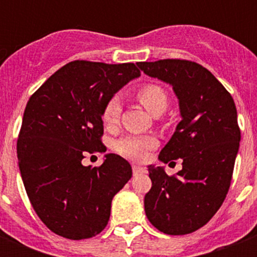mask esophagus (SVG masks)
Instances as JSON below:
<instances>
[{"mask_svg":"<svg viewBox=\"0 0 257 257\" xmlns=\"http://www.w3.org/2000/svg\"><path fill=\"white\" fill-rule=\"evenodd\" d=\"M133 175H140V173H145V168L143 167H139V165H133Z\"/></svg>","mask_w":257,"mask_h":257,"instance_id":"obj_1","label":"esophagus"}]
</instances>
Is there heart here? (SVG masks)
<instances>
[{
	"mask_svg": "<svg viewBox=\"0 0 257 257\" xmlns=\"http://www.w3.org/2000/svg\"><path fill=\"white\" fill-rule=\"evenodd\" d=\"M137 100L140 101L141 105L144 106L149 113L164 112L168 104V96L160 85L148 82L139 88L136 93ZM121 114V102L118 97H112L108 102L104 105L101 117L102 122L106 126H114L118 122ZM159 140L155 136H140V135H129L116 143V151L120 153L121 156L131 159V160L140 161L143 160L147 153L152 149L157 148Z\"/></svg>",
	"mask_w": 257,
	"mask_h": 257,
	"instance_id": "heart-1",
	"label": "heart"
}]
</instances>
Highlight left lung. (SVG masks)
Returning <instances> with one entry per match:
<instances>
[{
    "label": "left lung",
    "mask_w": 257,
    "mask_h": 257,
    "mask_svg": "<svg viewBox=\"0 0 257 257\" xmlns=\"http://www.w3.org/2000/svg\"><path fill=\"white\" fill-rule=\"evenodd\" d=\"M137 65L149 77L172 85L181 114L159 159H183V169L168 176L164 168L149 165L152 188L145 195V215L167 235L192 233L219 211L231 185L240 145L235 101L197 62L159 60Z\"/></svg>",
    "instance_id": "1"
}]
</instances>
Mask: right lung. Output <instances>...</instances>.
Instances as JSON below:
<instances>
[{
    "mask_svg": "<svg viewBox=\"0 0 257 257\" xmlns=\"http://www.w3.org/2000/svg\"><path fill=\"white\" fill-rule=\"evenodd\" d=\"M140 70L132 62L72 61L52 74L26 104L17 140L18 167L41 221L56 235L89 239L108 224L113 196L132 177L118 155L84 167L85 153L105 152L102 109Z\"/></svg>",
    "mask_w": 257,
    "mask_h": 257,
    "instance_id": "right-lung-1",
    "label": "right lung"
}]
</instances>
